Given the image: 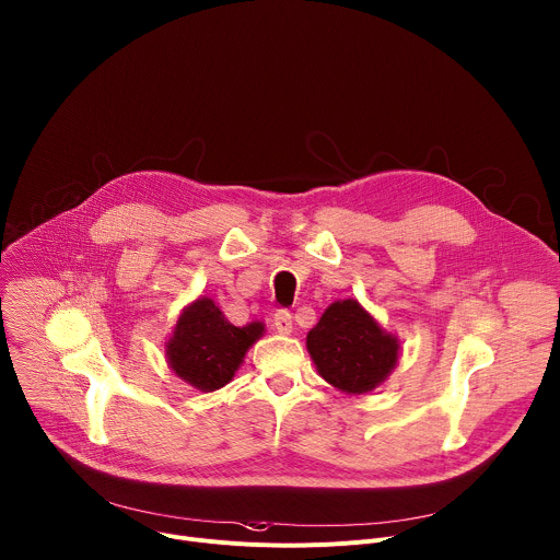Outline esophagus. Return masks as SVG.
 <instances>
[{"instance_id": "esophagus-1", "label": "esophagus", "mask_w": 560, "mask_h": 560, "mask_svg": "<svg viewBox=\"0 0 560 560\" xmlns=\"http://www.w3.org/2000/svg\"><path fill=\"white\" fill-rule=\"evenodd\" d=\"M272 326H275L279 332L288 335V332L292 330V317H290V313H288V311H277L275 317H272Z\"/></svg>"}]
</instances>
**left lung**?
<instances>
[{
	"mask_svg": "<svg viewBox=\"0 0 560 560\" xmlns=\"http://www.w3.org/2000/svg\"><path fill=\"white\" fill-rule=\"evenodd\" d=\"M308 352L319 375L343 393L380 386L397 364L399 343L354 299L335 301L308 332Z\"/></svg>",
	"mask_w": 560,
	"mask_h": 560,
	"instance_id": "1",
	"label": "left lung"
}]
</instances>
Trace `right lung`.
<instances>
[{"mask_svg": "<svg viewBox=\"0 0 560 560\" xmlns=\"http://www.w3.org/2000/svg\"><path fill=\"white\" fill-rule=\"evenodd\" d=\"M264 335V324H230L212 299H198L178 317L167 343L172 371L198 390L225 386L243 362L247 348Z\"/></svg>", "mask_w": 560, "mask_h": 560, "instance_id": "obj_1", "label": "right lung"}]
</instances>
